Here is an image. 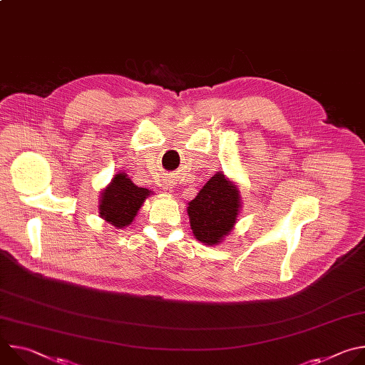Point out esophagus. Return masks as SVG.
Here are the masks:
<instances>
[{
  "label": "esophagus",
  "instance_id": "esophagus-1",
  "mask_svg": "<svg viewBox=\"0 0 365 365\" xmlns=\"http://www.w3.org/2000/svg\"><path fill=\"white\" fill-rule=\"evenodd\" d=\"M163 189H165V192H168V193H170V192H172V186H170V185H165V186H163Z\"/></svg>",
  "mask_w": 365,
  "mask_h": 365
}]
</instances>
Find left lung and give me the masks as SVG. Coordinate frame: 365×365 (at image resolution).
I'll use <instances>...</instances> for the list:
<instances>
[{
  "label": "left lung",
  "instance_id": "1",
  "mask_svg": "<svg viewBox=\"0 0 365 365\" xmlns=\"http://www.w3.org/2000/svg\"><path fill=\"white\" fill-rule=\"evenodd\" d=\"M240 207L237 187L222 173H217L189 202L187 214L193 235L207 245L221 242L232 230Z\"/></svg>",
  "mask_w": 365,
  "mask_h": 365
}]
</instances>
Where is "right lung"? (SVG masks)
<instances>
[{
    "instance_id": "add662e5",
    "label": "right lung",
    "mask_w": 365,
    "mask_h": 365,
    "mask_svg": "<svg viewBox=\"0 0 365 365\" xmlns=\"http://www.w3.org/2000/svg\"><path fill=\"white\" fill-rule=\"evenodd\" d=\"M148 189L135 186L124 173L114 176L101 196V217L117 228H124L133 222L145 197Z\"/></svg>"
}]
</instances>
